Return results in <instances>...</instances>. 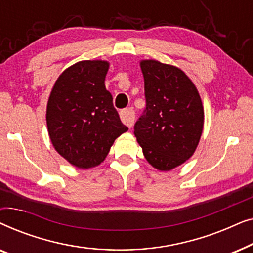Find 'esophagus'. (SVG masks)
Returning <instances> with one entry per match:
<instances>
[{
    "instance_id": "esophagus-1",
    "label": "esophagus",
    "mask_w": 253,
    "mask_h": 253,
    "mask_svg": "<svg viewBox=\"0 0 253 253\" xmlns=\"http://www.w3.org/2000/svg\"><path fill=\"white\" fill-rule=\"evenodd\" d=\"M120 116H121V121H122V122L126 124L127 127H132L133 123H134V112H133V109H131V108L124 109L120 113Z\"/></svg>"
}]
</instances>
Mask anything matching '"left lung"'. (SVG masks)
<instances>
[{
  "instance_id": "left-lung-1",
  "label": "left lung",
  "mask_w": 253,
  "mask_h": 253,
  "mask_svg": "<svg viewBox=\"0 0 253 253\" xmlns=\"http://www.w3.org/2000/svg\"><path fill=\"white\" fill-rule=\"evenodd\" d=\"M146 109L134 136L152 167L169 171L195 153L204 129L199 92L184 71L157 60L139 62Z\"/></svg>"
}]
</instances>
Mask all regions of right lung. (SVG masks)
I'll return each mask as SVG.
<instances>
[{"mask_svg": "<svg viewBox=\"0 0 253 253\" xmlns=\"http://www.w3.org/2000/svg\"><path fill=\"white\" fill-rule=\"evenodd\" d=\"M109 62L79 61L65 69L48 98L46 121L58 154L79 169L96 167L114 141L126 132L106 89Z\"/></svg>", "mask_w": 253, "mask_h": 253, "instance_id": "obj_1", "label": "right lung"}]
</instances>
